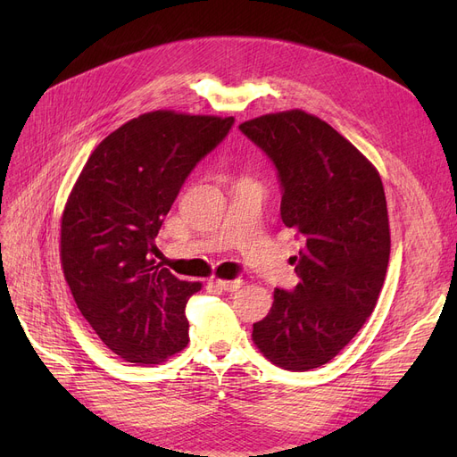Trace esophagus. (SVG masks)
Returning <instances> with one entry per match:
<instances>
[{
	"mask_svg": "<svg viewBox=\"0 0 457 457\" xmlns=\"http://www.w3.org/2000/svg\"><path fill=\"white\" fill-rule=\"evenodd\" d=\"M214 285L220 287V289L226 291V293H233L237 289H241V287L245 285V281L243 279H216Z\"/></svg>",
	"mask_w": 457,
	"mask_h": 457,
	"instance_id": "34e87169",
	"label": "esophagus"
}]
</instances>
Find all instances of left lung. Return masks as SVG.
<instances>
[{"instance_id":"obj_1","label":"left lung","mask_w":457,"mask_h":457,"mask_svg":"<svg viewBox=\"0 0 457 457\" xmlns=\"http://www.w3.org/2000/svg\"><path fill=\"white\" fill-rule=\"evenodd\" d=\"M238 129L274 161L281 220L305 238L300 283L274 291L252 341L276 367L305 372L331 361L376 307L391 253L386 190L376 166L315 114L270 112Z\"/></svg>"}]
</instances>
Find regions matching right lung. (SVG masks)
I'll return each mask as SVG.
<instances>
[{
    "label": "right lung",
    "mask_w": 457,
    "mask_h": 457,
    "mask_svg": "<svg viewBox=\"0 0 457 457\" xmlns=\"http://www.w3.org/2000/svg\"><path fill=\"white\" fill-rule=\"evenodd\" d=\"M233 116L152 111L90 154L61 216V265L81 315L124 361L159 365L188 345L185 305L202 289L155 265L162 219Z\"/></svg>",
    "instance_id": "add662e5"
}]
</instances>
